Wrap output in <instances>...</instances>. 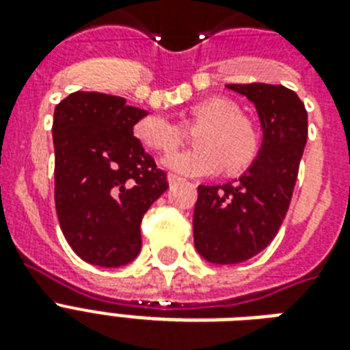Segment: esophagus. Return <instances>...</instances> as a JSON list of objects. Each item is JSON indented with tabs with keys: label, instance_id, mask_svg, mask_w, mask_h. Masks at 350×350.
Returning a JSON list of instances; mask_svg holds the SVG:
<instances>
[{
	"label": "esophagus",
	"instance_id": "esophagus-1",
	"mask_svg": "<svg viewBox=\"0 0 350 350\" xmlns=\"http://www.w3.org/2000/svg\"><path fill=\"white\" fill-rule=\"evenodd\" d=\"M167 181H169V185H174V183H180L181 178L176 174H169L167 176Z\"/></svg>",
	"mask_w": 350,
	"mask_h": 350
}]
</instances>
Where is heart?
<instances>
[{
  "instance_id": "b5f03b06",
  "label": "heart",
  "mask_w": 350,
  "mask_h": 350,
  "mask_svg": "<svg viewBox=\"0 0 350 350\" xmlns=\"http://www.w3.org/2000/svg\"><path fill=\"white\" fill-rule=\"evenodd\" d=\"M192 120L203 123L196 132L198 148L180 150L163 158V167L181 176L203 178L218 174L227 163L230 172L247 169L258 154V134L232 101L213 98L191 109ZM134 136L142 145L169 152L180 145V126L163 114H148L134 125Z\"/></svg>"
}]
</instances>
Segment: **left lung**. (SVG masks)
Listing matches in <instances>:
<instances>
[{
	"label": "left lung",
	"mask_w": 350,
	"mask_h": 350,
	"mask_svg": "<svg viewBox=\"0 0 350 350\" xmlns=\"http://www.w3.org/2000/svg\"><path fill=\"white\" fill-rule=\"evenodd\" d=\"M256 107L261 147L238 180L200 185L194 247L214 265H236L271 243L287 214L307 143V111L283 85H227Z\"/></svg>",
	"instance_id": "left-lung-1"
}]
</instances>
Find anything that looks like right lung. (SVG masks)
<instances>
[{
	"instance_id": "1",
	"label": "right lung",
	"mask_w": 350,
	"mask_h": 350,
	"mask_svg": "<svg viewBox=\"0 0 350 350\" xmlns=\"http://www.w3.org/2000/svg\"><path fill=\"white\" fill-rule=\"evenodd\" d=\"M147 111L125 98L72 92L54 111L56 213L63 236L87 263L116 269L142 250L143 214L169 189L136 137Z\"/></svg>"
}]
</instances>
